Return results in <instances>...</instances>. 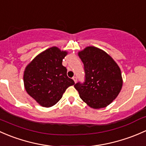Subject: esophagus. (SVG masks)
<instances>
[{"instance_id": "1", "label": "esophagus", "mask_w": 146, "mask_h": 146, "mask_svg": "<svg viewBox=\"0 0 146 146\" xmlns=\"http://www.w3.org/2000/svg\"><path fill=\"white\" fill-rule=\"evenodd\" d=\"M72 79H73L74 82L75 83H76V81H77V77H76V76H74V77L72 78Z\"/></svg>"}]
</instances>
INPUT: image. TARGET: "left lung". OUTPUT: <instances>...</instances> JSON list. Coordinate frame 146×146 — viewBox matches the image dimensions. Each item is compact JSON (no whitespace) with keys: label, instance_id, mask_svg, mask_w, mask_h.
Returning a JSON list of instances; mask_svg holds the SVG:
<instances>
[{"label":"left lung","instance_id":"obj_1","mask_svg":"<svg viewBox=\"0 0 146 146\" xmlns=\"http://www.w3.org/2000/svg\"><path fill=\"white\" fill-rule=\"evenodd\" d=\"M84 63L85 79L74 88L88 106L94 109L106 108L115 100L122 87L121 70L114 60L94 46L79 52Z\"/></svg>","mask_w":146,"mask_h":146}]
</instances>
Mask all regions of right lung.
Returning a JSON list of instances; mask_svg holds the SVG:
<instances>
[{"mask_svg":"<svg viewBox=\"0 0 146 146\" xmlns=\"http://www.w3.org/2000/svg\"><path fill=\"white\" fill-rule=\"evenodd\" d=\"M67 54L57 47L50 48L37 55L25 69V89L41 106L49 108L55 105L66 89L74 84L62 64Z\"/></svg>","mask_w":146,"mask_h":146,"instance_id":"right-lung-1","label":"right lung"}]
</instances>
